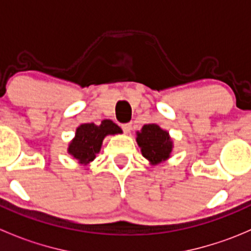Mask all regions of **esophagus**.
<instances>
[{
  "label": "esophagus",
  "instance_id": "34e87169",
  "mask_svg": "<svg viewBox=\"0 0 251 251\" xmlns=\"http://www.w3.org/2000/svg\"><path fill=\"white\" fill-rule=\"evenodd\" d=\"M121 128H123L124 132H125V133H130L131 128H132V124H131V123L123 124V125H121Z\"/></svg>",
  "mask_w": 251,
  "mask_h": 251
}]
</instances>
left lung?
I'll return each instance as SVG.
<instances>
[{
    "mask_svg": "<svg viewBox=\"0 0 251 251\" xmlns=\"http://www.w3.org/2000/svg\"><path fill=\"white\" fill-rule=\"evenodd\" d=\"M136 142L141 153L151 165H158L168 160L174 151V141L170 133L156 124H148L136 132Z\"/></svg>",
    "mask_w": 251,
    "mask_h": 251,
    "instance_id": "obj_1",
    "label": "left lung"
}]
</instances>
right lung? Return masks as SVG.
I'll list each match as a JSON object with an SVG mask.
<instances>
[{"mask_svg":"<svg viewBox=\"0 0 251 251\" xmlns=\"http://www.w3.org/2000/svg\"><path fill=\"white\" fill-rule=\"evenodd\" d=\"M123 130L115 123L105 119L100 125L82 124L75 131V136L68 146V153L77 160L78 164L87 166L93 161L102 148L103 140L109 135H119Z\"/></svg>","mask_w":251,"mask_h":251,"instance_id":"obj_1","label":"right lung"}]
</instances>
